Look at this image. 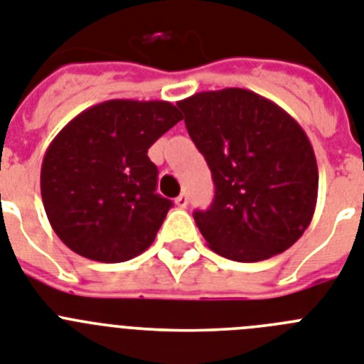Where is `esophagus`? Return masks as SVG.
Masks as SVG:
<instances>
[{"instance_id": "esophagus-1", "label": "esophagus", "mask_w": 364, "mask_h": 364, "mask_svg": "<svg viewBox=\"0 0 364 364\" xmlns=\"http://www.w3.org/2000/svg\"><path fill=\"white\" fill-rule=\"evenodd\" d=\"M175 204L178 208H186V206H188V195H186V193L178 195V197L175 198Z\"/></svg>"}]
</instances>
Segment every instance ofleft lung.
<instances>
[{"instance_id":"1","label":"left lung","mask_w":364,"mask_h":364,"mask_svg":"<svg viewBox=\"0 0 364 364\" xmlns=\"http://www.w3.org/2000/svg\"><path fill=\"white\" fill-rule=\"evenodd\" d=\"M178 107L215 184L212 206L193 213L208 247L243 263L293 247L318 193L316 158L302 127L243 88L195 93Z\"/></svg>"}]
</instances>
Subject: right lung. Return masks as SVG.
I'll return each instance as SVG.
<instances>
[{"instance_id":"add662e5","label":"right lung","mask_w":364,"mask_h":364,"mask_svg":"<svg viewBox=\"0 0 364 364\" xmlns=\"http://www.w3.org/2000/svg\"><path fill=\"white\" fill-rule=\"evenodd\" d=\"M180 119L167 101L112 99L58 132L43 156L40 189L62 243L102 263L151 247L173 203L156 193L158 169L147 151Z\"/></svg>"}]
</instances>
